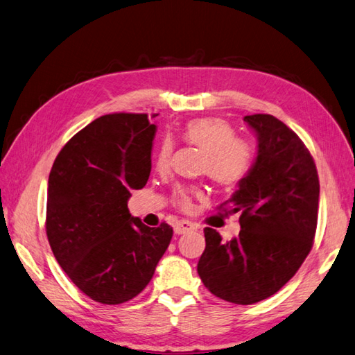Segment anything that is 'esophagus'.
I'll list each match as a JSON object with an SVG mask.
<instances>
[{
  "label": "esophagus",
  "mask_w": 355,
  "mask_h": 355,
  "mask_svg": "<svg viewBox=\"0 0 355 355\" xmlns=\"http://www.w3.org/2000/svg\"><path fill=\"white\" fill-rule=\"evenodd\" d=\"M193 230H196L195 223L189 222V220H178V222L175 223V226H174V232H175V234H178V235H181V234H187V232L193 231Z\"/></svg>",
  "instance_id": "esophagus-1"
}]
</instances>
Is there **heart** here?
<instances>
[{
    "instance_id": "1",
    "label": "heart",
    "mask_w": 355,
    "mask_h": 355,
    "mask_svg": "<svg viewBox=\"0 0 355 355\" xmlns=\"http://www.w3.org/2000/svg\"><path fill=\"white\" fill-rule=\"evenodd\" d=\"M181 139L186 144L202 150L201 172L210 177L216 184L230 187L240 183L249 172L253 162L252 145L235 136L232 125L217 116L193 118L181 129ZM172 156V142L163 139L156 153L157 169H166ZM195 189L177 187L174 190V202L187 210L192 205Z\"/></svg>"
}]
</instances>
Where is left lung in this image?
<instances>
[{"instance_id":"8db88e82","label":"left lung","mask_w":355,"mask_h":355,"mask_svg":"<svg viewBox=\"0 0 355 355\" xmlns=\"http://www.w3.org/2000/svg\"><path fill=\"white\" fill-rule=\"evenodd\" d=\"M244 121L258 136V154L225 202L230 213H240L241 231L222 241L216 230L205 228L198 262L205 288L235 304L266 300L295 275L313 246L320 201L313 157L297 133L268 114L246 115Z\"/></svg>"}]
</instances>
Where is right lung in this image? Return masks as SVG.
<instances>
[{"label":"right lung","mask_w":355,"mask_h":355,"mask_svg":"<svg viewBox=\"0 0 355 355\" xmlns=\"http://www.w3.org/2000/svg\"><path fill=\"white\" fill-rule=\"evenodd\" d=\"M157 127L147 114H107L71 138L48 181L46 234L61 268L85 295L121 304L150 284L172 231L127 208L147 184Z\"/></svg>","instance_id":"add662e5"}]
</instances>
